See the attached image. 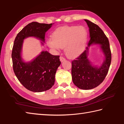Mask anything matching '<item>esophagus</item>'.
Here are the masks:
<instances>
[{"mask_svg":"<svg viewBox=\"0 0 124 124\" xmlns=\"http://www.w3.org/2000/svg\"><path fill=\"white\" fill-rule=\"evenodd\" d=\"M66 59H65V58L64 57H60V62H64L65 60Z\"/></svg>","mask_w":124,"mask_h":124,"instance_id":"34e87169","label":"esophagus"}]
</instances>
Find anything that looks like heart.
Masks as SVG:
<instances>
[{"label":"heart","mask_w":124,"mask_h":124,"mask_svg":"<svg viewBox=\"0 0 124 124\" xmlns=\"http://www.w3.org/2000/svg\"><path fill=\"white\" fill-rule=\"evenodd\" d=\"M88 37V32L85 27L64 26L55 30L52 37L46 39V44L54 50L65 47L67 56L73 58L78 57L84 51Z\"/></svg>","instance_id":"obj_1"}]
</instances>
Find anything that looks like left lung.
Returning <instances> with one entry per match:
<instances>
[{"instance_id": "1", "label": "left lung", "mask_w": 124, "mask_h": 124, "mask_svg": "<svg viewBox=\"0 0 124 124\" xmlns=\"http://www.w3.org/2000/svg\"><path fill=\"white\" fill-rule=\"evenodd\" d=\"M89 28L90 39L86 50L72 62V77L74 84L80 89H92L99 85L104 80L111 62V53L108 39L97 24L85 20ZM99 44L105 56L101 66L93 65L87 58L88 51L92 45Z\"/></svg>"}]
</instances>
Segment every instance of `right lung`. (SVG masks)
I'll return each mask as SVG.
<instances>
[{
    "label": "right lung",
    "instance_id": "add662e5",
    "mask_svg": "<svg viewBox=\"0 0 124 124\" xmlns=\"http://www.w3.org/2000/svg\"><path fill=\"white\" fill-rule=\"evenodd\" d=\"M52 25L32 22L24 27L14 40L12 52L14 72L20 83L31 92L39 93L50 89L54 85L55 73L61 62L59 55L42 51L32 61L25 62L21 54L23 39L35 37L44 42L45 32Z\"/></svg>",
    "mask_w": 124,
    "mask_h": 124
}]
</instances>
